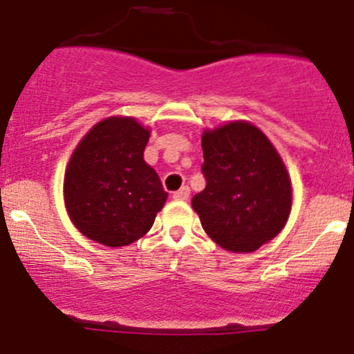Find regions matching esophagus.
I'll list each match as a JSON object with an SVG mask.
<instances>
[{
	"instance_id": "1",
	"label": "esophagus",
	"mask_w": 354,
	"mask_h": 354,
	"mask_svg": "<svg viewBox=\"0 0 354 354\" xmlns=\"http://www.w3.org/2000/svg\"><path fill=\"white\" fill-rule=\"evenodd\" d=\"M188 196H190V188L188 187H181L178 192L173 194V199L176 201H187Z\"/></svg>"
}]
</instances>
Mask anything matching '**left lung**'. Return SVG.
Returning <instances> with one entry per match:
<instances>
[{
    "mask_svg": "<svg viewBox=\"0 0 354 354\" xmlns=\"http://www.w3.org/2000/svg\"><path fill=\"white\" fill-rule=\"evenodd\" d=\"M206 188L192 197L203 229L223 250L252 253L285 229L292 180L257 125L232 120L203 132Z\"/></svg>",
    "mask_w": 354,
    "mask_h": 354,
    "instance_id": "8db88e82",
    "label": "left lung"
}]
</instances>
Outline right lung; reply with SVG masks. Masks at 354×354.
Instances as JSON below:
<instances>
[{
	"mask_svg": "<svg viewBox=\"0 0 354 354\" xmlns=\"http://www.w3.org/2000/svg\"><path fill=\"white\" fill-rule=\"evenodd\" d=\"M150 129L134 117L97 122L73 150L64 173V206L85 237L127 246L151 229L167 192L145 162Z\"/></svg>",
	"mask_w": 354,
	"mask_h": 354,
	"instance_id": "obj_1",
	"label": "right lung"
}]
</instances>
